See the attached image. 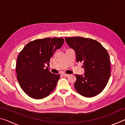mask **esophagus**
Wrapping results in <instances>:
<instances>
[{
  "label": "esophagus",
  "mask_w": 125,
  "mask_h": 125,
  "mask_svg": "<svg viewBox=\"0 0 125 125\" xmlns=\"http://www.w3.org/2000/svg\"><path fill=\"white\" fill-rule=\"evenodd\" d=\"M62 75L63 76V77H67L69 75H68V74H67L63 73V74H62Z\"/></svg>",
  "instance_id": "esophagus-1"
}]
</instances>
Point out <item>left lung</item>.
Masks as SVG:
<instances>
[{"label": "left lung", "instance_id": "obj_1", "mask_svg": "<svg viewBox=\"0 0 125 125\" xmlns=\"http://www.w3.org/2000/svg\"><path fill=\"white\" fill-rule=\"evenodd\" d=\"M75 51L77 62H83L85 73L75 74L74 88L83 96L90 98L102 92L110 77V61L106 50L96 40L82 37H65Z\"/></svg>", "mask_w": 125, "mask_h": 125}]
</instances>
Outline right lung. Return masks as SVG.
Returning a JSON list of instances; mask_svg holds the SVG:
<instances>
[{
	"mask_svg": "<svg viewBox=\"0 0 125 125\" xmlns=\"http://www.w3.org/2000/svg\"><path fill=\"white\" fill-rule=\"evenodd\" d=\"M63 38H45L29 42L17 58L16 72L22 89L31 98L41 99L56 88L60 74L52 73L46 64L64 43Z\"/></svg>",
	"mask_w": 125,
	"mask_h": 125,
	"instance_id": "1",
	"label": "right lung"
}]
</instances>
